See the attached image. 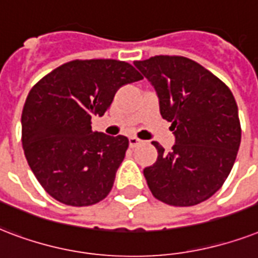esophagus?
I'll return each mask as SVG.
<instances>
[{"instance_id":"esophagus-1","label":"esophagus","mask_w":258,"mask_h":258,"mask_svg":"<svg viewBox=\"0 0 258 258\" xmlns=\"http://www.w3.org/2000/svg\"><path fill=\"white\" fill-rule=\"evenodd\" d=\"M141 144H143V141L140 139H137V137H129V145H131L132 148L139 147Z\"/></svg>"}]
</instances>
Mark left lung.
<instances>
[{
    "label": "left lung",
    "mask_w": 258,
    "mask_h": 258,
    "mask_svg": "<svg viewBox=\"0 0 258 258\" xmlns=\"http://www.w3.org/2000/svg\"><path fill=\"white\" fill-rule=\"evenodd\" d=\"M159 98L161 117L175 136L172 151L153 141L157 160L144 169L153 197L187 207L218 191L234 165L241 144L238 107L222 81L183 56L135 61Z\"/></svg>",
    "instance_id": "left-lung-1"
}]
</instances>
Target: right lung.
<instances>
[{
    "label": "right lung",
    "instance_id": "obj_1",
    "mask_svg": "<svg viewBox=\"0 0 258 258\" xmlns=\"http://www.w3.org/2000/svg\"><path fill=\"white\" fill-rule=\"evenodd\" d=\"M129 63L113 59L73 60L29 91L21 115L23 148L36 179L56 201L91 206L107 197L129 140L91 131L119 87L141 81Z\"/></svg>",
    "mask_w": 258,
    "mask_h": 258
}]
</instances>
